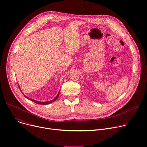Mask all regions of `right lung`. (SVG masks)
<instances>
[{
    "mask_svg": "<svg viewBox=\"0 0 147 147\" xmlns=\"http://www.w3.org/2000/svg\"><path fill=\"white\" fill-rule=\"evenodd\" d=\"M18 87H19V88H20V91H21V92H22V93H23V92L22 91V90H21V89H20V86H19V85L18 84ZM59 92H60V91L58 92V94H57V96L53 99V100H49V101H47V102H40V101H38V100H34V99H31V98H28V97H27V96H26L23 93V95H24V96L26 98H27V99H28L29 100H31V101H32V102H35V103H38V104H40V105H47V104H49V103H52V102H54L55 100H56L57 99V98H58V96H59Z\"/></svg>",
    "mask_w": 147,
    "mask_h": 147,
    "instance_id": "add662e5",
    "label": "right lung"
}]
</instances>
